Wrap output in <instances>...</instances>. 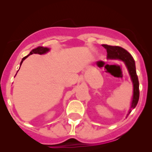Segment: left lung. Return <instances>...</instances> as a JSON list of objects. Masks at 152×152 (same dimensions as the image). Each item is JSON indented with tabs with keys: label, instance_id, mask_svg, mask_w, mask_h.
Masks as SVG:
<instances>
[{
	"label": "left lung",
	"instance_id": "left-lung-1",
	"mask_svg": "<svg viewBox=\"0 0 152 152\" xmlns=\"http://www.w3.org/2000/svg\"><path fill=\"white\" fill-rule=\"evenodd\" d=\"M103 47L106 49L107 51V58L108 59H118L124 61L126 64L127 69H128L129 74L131 76L132 83H133L134 91H133V97H132V104L129 111L127 116L130 114L132 109H134L137 105L139 99V83L138 80V76L136 71L135 61H134L133 57L132 55L125 50L124 48L120 46H109L106 44H103Z\"/></svg>",
	"mask_w": 152,
	"mask_h": 152
}]
</instances>
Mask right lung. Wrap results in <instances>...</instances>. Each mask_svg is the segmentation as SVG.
<instances>
[{"label":"right lung","mask_w":152,"mask_h":152,"mask_svg":"<svg viewBox=\"0 0 152 152\" xmlns=\"http://www.w3.org/2000/svg\"><path fill=\"white\" fill-rule=\"evenodd\" d=\"M49 50H50V49L48 48H46V47H43V46H38L36 48H34V49H33L32 50H31V51L30 52V53H29L28 55L26 56L23 57V58L21 62H20V66H21L23 61L25 60V59L27 58V57L28 56L31 55V54L38 53V54H41H41H44V53H47V52L49 51Z\"/></svg>","instance_id":"add662e5"}]
</instances>
